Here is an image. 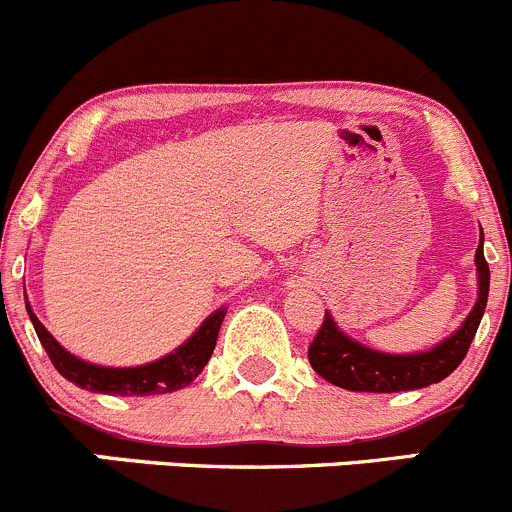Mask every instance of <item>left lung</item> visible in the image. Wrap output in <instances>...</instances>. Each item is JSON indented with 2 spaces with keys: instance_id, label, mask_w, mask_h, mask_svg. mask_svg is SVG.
Returning a JSON list of instances; mask_svg holds the SVG:
<instances>
[{
  "instance_id": "obj_1",
  "label": "left lung",
  "mask_w": 512,
  "mask_h": 512,
  "mask_svg": "<svg viewBox=\"0 0 512 512\" xmlns=\"http://www.w3.org/2000/svg\"><path fill=\"white\" fill-rule=\"evenodd\" d=\"M475 266H478L480 286L478 301L463 326L453 336L445 338L440 346L430 348L428 353H413V356L371 351V348L343 336L333 318L326 313L316 338L308 346V361H311L313 371L333 386L363 393L416 391V388H426L430 383H440L443 378H448L468 353L470 341L475 338L480 318H483L485 303H488L490 268L483 256V236H480V246L475 251Z\"/></svg>"
}]
</instances>
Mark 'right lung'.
I'll return each instance as SVG.
<instances>
[{
  "label": "right lung",
  "mask_w": 512,
  "mask_h": 512,
  "mask_svg": "<svg viewBox=\"0 0 512 512\" xmlns=\"http://www.w3.org/2000/svg\"><path fill=\"white\" fill-rule=\"evenodd\" d=\"M27 313L34 323L39 341H42L44 351H47L49 361L54 363L59 373L74 386L86 388L94 393H109V396H159V393L179 391V388L189 386L204 366L209 363L211 353L216 348V338H219L221 321H224L226 311L211 313L204 321V326L189 338L181 348L174 353L164 356L161 361L149 363V366L136 368H104L94 366L74 358L72 353L64 351L52 333L42 326L34 311L27 303Z\"/></svg>",
  "instance_id": "add662e5"
}]
</instances>
